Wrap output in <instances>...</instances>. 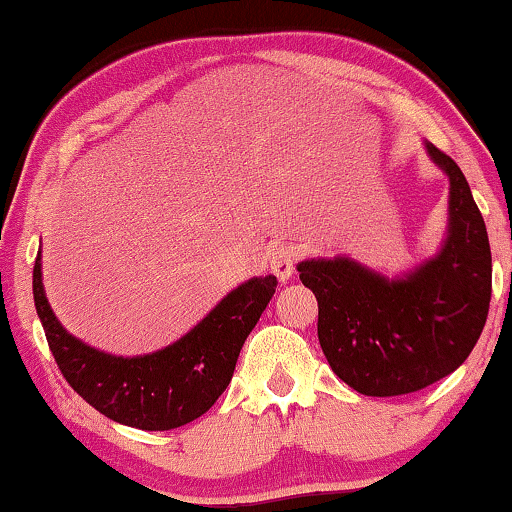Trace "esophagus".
<instances>
[{
    "label": "esophagus",
    "mask_w": 512,
    "mask_h": 512,
    "mask_svg": "<svg viewBox=\"0 0 512 512\" xmlns=\"http://www.w3.org/2000/svg\"><path fill=\"white\" fill-rule=\"evenodd\" d=\"M296 248L289 246V243H282L271 253V271L278 275L280 282H287L291 275H294V266H296Z\"/></svg>",
    "instance_id": "obj_1"
}]
</instances>
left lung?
<instances>
[{"label":"left lung","instance_id":"8db88e82","mask_svg":"<svg viewBox=\"0 0 512 512\" xmlns=\"http://www.w3.org/2000/svg\"><path fill=\"white\" fill-rule=\"evenodd\" d=\"M449 177L446 237L433 257L396 278L346 255L305 259L300 280L319 300V342L355 392L399 396L424 389L469 358L488 319V230L456 161L424 143Z\"/></svg>","mask_w":512,"mask_h":512}]
</instances>
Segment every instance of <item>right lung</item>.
Instances as JSON below:
<instances>
[{
	"label": "right lung",
	"instance_id": "1",
	"mask_svg": "<svg viewBox=\"0 0 512 512\" xmlns=\"http://www.w3.org/2000/svg\"><path fill=\"white\" fill-rule=\"evenodd\" d=\"M40 250L34 303L47 344L70 387L97 412L141 431H170L212 408L230 385L243 342L275 294V275H259L232 289L177 342L148 355H111L61 326L43 287Z\"/></svg>",
	"mask_w": 512,
	"mask_h": 512
}]
</instances>
